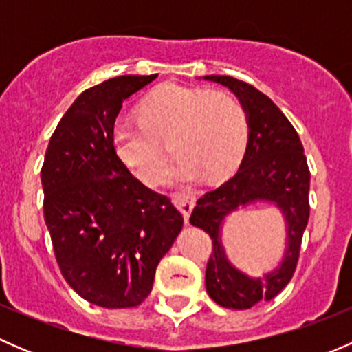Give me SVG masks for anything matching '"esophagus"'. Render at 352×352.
<instances>
[{"mask_svg": "<svg viewBox=\"0 0 352 352\" xmlns=\"http://www.w3.org/2000/svg\"><path fill=\"white\" fill-rule=\"evenodd\" d=\"M173 202H175V206L180 209V212L184 214V219H186V223L189 221L190 212H192L194 206H196V196H194V194H190V192L175 194V196H173Z\"/></svg>", "mask_w": 352, "mask_h": 352, "instance_id": "obj_1", "label": "esophagus"}]
</instances>
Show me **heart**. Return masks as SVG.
<instances>
[{
    "label": "heart",
    "instance_id": "1",
    "mask_svg": "<svg viewBox=\"0 0 352 352\" xmlns=\"http://www.w3.org/2000/svg\"><path fill=\"white\" fill-rule=\"evenodd\" d=\"M141 126L117 124L113 148L133 175L156 184L168 155L162 144L172 141L179 156L173 182L225 177L239 165L247 143V116L235 95L223 90L187 88L166 83L155 88L138 107Z\"/></svg>",
    "mask_w": 352,
    "mask_h": 352
}]
</instances>
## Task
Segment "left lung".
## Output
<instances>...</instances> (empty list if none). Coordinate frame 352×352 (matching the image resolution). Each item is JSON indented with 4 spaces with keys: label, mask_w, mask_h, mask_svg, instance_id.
Listing matches in <instances>:
<instances>
[{
    "label": "left lung",
    "mask_w": 352,
    "mask_h": 352,
    "mask_svg": "<svg viewBox=\"0 0 352 352\" xmlns=\"http://www.w3.org/2000/svg\"><path fill=\"white\" fill-rule=\"evenodd\" d=\"M202 80L223 85L239 98L247 116L248 140L239 172L199 199L190 225L204 230L212 240V254L206 267L208 294L221 307L247 310L272 300L293 278L310 216V172L298 133L267 95L232 76L209 74ZM257 204L274 205L282 212L287 239L278 265L254 278L228 258L222 226L232 214Z\"/></svg>",
    "instance_id": "left-lung-1"
}]
</instances>
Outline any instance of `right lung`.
Segmentation results:
<instances>
[{
	"label": "right lung",
	"mask_w": 352,
	"mask_h": 352,
	"mask_svg": "<svg viewBox=\"0 0 352 352\" xmlns=\"http://www.w3.org/2000/svg\"><path fill=\"white\" fill-rule=\"evenodd\" d=\"M155 78L126 74L85 90L59 120L41 172L59 269L81 298L104 308L143 303L182 232L170 199L133 177L113 148L124 100Z\"/></svg>",
	"instance_id": "obj_1"
}]
</instances>
